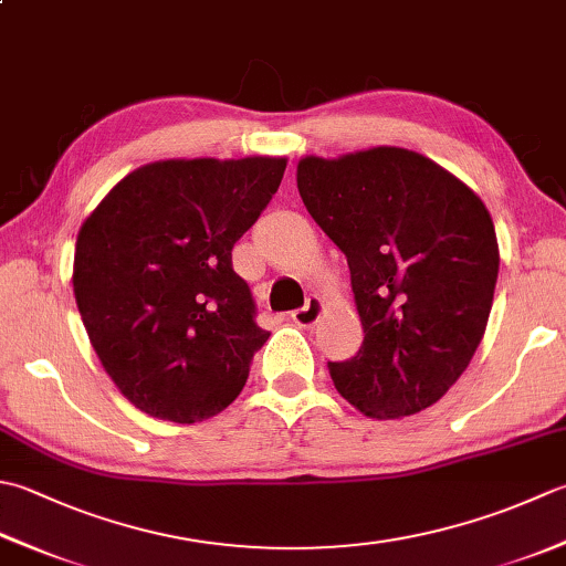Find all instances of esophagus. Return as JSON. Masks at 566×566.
<instances>
[{
    "mask_svg": "<svg viewBox=\"0 0 566 566\" xmlns=\"http://www.w3.org/2000/svg\"><path fill=\"white\" fill-rule=\"evenodd\" d=\"M321 312H324V302H321L318 296H308L306 304L302 308H296V312H292V321L296 326H314L316 321L321 318Z\"/></svg>",
    "mask_w": 566,
    "mask_h": 566,
    "instance_id": "esophagus-1",
    "label": "esophagus"
}]
</instances>
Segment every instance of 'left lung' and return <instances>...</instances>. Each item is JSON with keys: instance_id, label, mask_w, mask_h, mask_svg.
<instances>
[{"instance_id": "left-lung-1", "label": "left lung", "mask_w": 566, "mask_h": 566, "mask_svg": "<svg viewBox=\"0 0 566 566\" xmlns=\"http://www.w3.org/2000/svg\"><path fill=\"white\" fill-rule=\"evenodd\" d=\"M296 186L346 254L365 334L356 356L328 363L336 390L378 419L439 402L469 368L493 306L501 258L483 201L400 147L306 157Z\"/></svg>"}]
</instances>
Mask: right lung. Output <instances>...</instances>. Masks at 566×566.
Masks as SVG:
<instances>
[{
  "instance_id": "obj_1",
  "label": "right lung",
  "mask_w": 566,
  "mask_h": 566,
  "mask_svg": "<svg viewBox=\"0 0 566 566\" xmlns=\"http://www.w3.org/2000/svg\"><path fill=\"white\" fill-rule=\"evenodd\" d=\"M284 159H171L125 176L75 242L73 292L99 363L142 412L203 422L235 400L268 331L232 245Z\"/></svg>"
}]
</instances>
